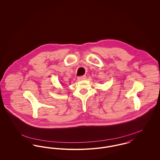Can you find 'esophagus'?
<instances>
[{
	"label": "esophagus",
	"instance_id": "1",
	"mask_svg": "<svg viewBox=\"0 0 160 160\" xmlns=\"http://www.w3.org/2000/svg\"><path fill=\"white\" fill-rule=\"evenodd\" d=\"M86 79V76H81L78 77V79L79 80H84Z\"/></svg>",
	"mask_w": 160,
	"mask_h": 160
}]
</instances>
